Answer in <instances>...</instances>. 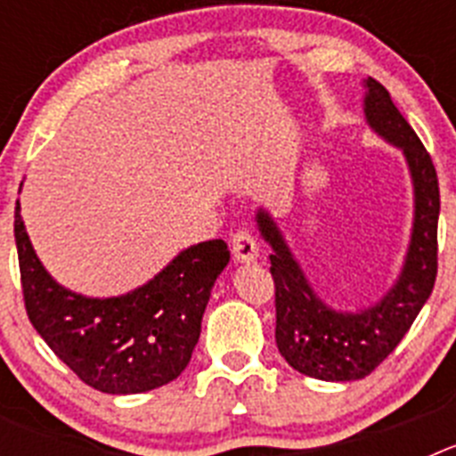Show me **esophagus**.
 Wrapping results in <instances>:
<instances>
[{
    "label": "esophagus",
    "instance_id": "1",
    "mask_svg": "<svg viewBox=\"0 0 456 456\" xmlns=\"http://www.w3.org/2000/svg\"><path fill=\"white\" fill-rule=\"evenodd\" d=\"M231 251L237 263H253L257 257V244L248 231H237L231 237Z\"/></svg>",
    "mask_w": 456,
    "mask_h": 456
}]
</instances>
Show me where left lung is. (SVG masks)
Masks as SVG:
<instances>
[{
    "mask_svg": "<svg viewBox=\"0 0 456 456\" xmlns=\"http://www.w3.org/2000/svg\"><path fill=\"white\" fill-rule=\"evenodd\" d=\"M363 114L370 130L400 148L413 184V225L404 265L393 288L361 310H336L310 285L283 232L260 208L257 231L272 247L276 285V345L297 372L322 381H356L377 368L397 345L422 310L436 281V231L441 196L436 168L422 141L377 79L363 82Z\"/></svg>",
    "mask_w": 456,
    "mask_h": 456,
    "instance_id": "left-lung-1",
    "label": "left lung"
}]
</instances>
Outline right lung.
<instances>
[{"instance_id":"1","label":"right lung","mask_w":456,"mask_h":456,"mask_svg":"<svg viewBox=\"0 0 456 456\" xmlns=\"http://www.w3.org/2000/svg\"><path fill=\"white\" fill-rule=\"evenodd\" d=\"M15 247L27 315L52 352L100 393L159 388L187 368L205 305L231 251L224 240L184 248L159 273L120 297L63 288L36 256L15 208Z\"/></svg>"}]
</instances>
